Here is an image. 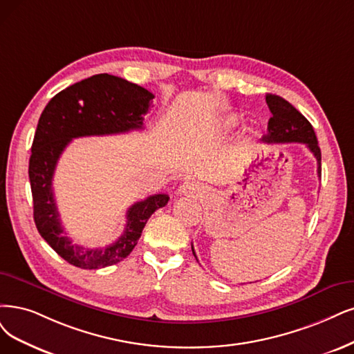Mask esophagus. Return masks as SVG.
Returning a JSON list of instances; mask_svg holds the SVG:
<instances>
[{
  "instance_id": "34e87169",
  "label": "esophagus",
  "mask_w": 354,
  "mask_h": 354,
  "mask_svg": "<svg viewBox=\"0 0 354 354\" xmlns=\"http://www.w3.org/2000/svg\"><path fill=\"white\" fill-rule=\"evenodd\" d=\"M178 192L182 195H192V197H201L205 192L204 187L195 180H187L178 188Z\"/></svg>"
}]
</instances>
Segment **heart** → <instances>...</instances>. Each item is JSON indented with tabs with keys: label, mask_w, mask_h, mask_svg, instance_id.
I'll return each instance as SVG.
<instances>
[{
	"label": "heart",
	"mask_w": 354,
	"mask_h": 354,
	"mask_svg": "<svg viewBox=\"0 0 354 354\" xmlns=\"http://www.w3.org/2000/svg\"><path fill=\"white\" fill-rule=\"evenodd\" d=\"M234 125H236V120H234V118H227V120H225L223 124H221V127H223L225 129H230Z\"/></svg>",
	"instance_id": "1"
}]
</instances>
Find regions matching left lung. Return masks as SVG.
<instances>
[{
    "label": "left lung",
    "instance_id": "1",
    "mask_svg": "<svg viewBox=\"0 0 354 354\" xmlns=\"http://www.w3.org/2000/svg\"><path fill=\"white\" fill-rule=\"evenodd\" d=\"M268 108L272 113L268 121L267 134L263 137L264 142H302L315 156L318 163V176L321 178V149L318 146V140L310 122L300 113L292 103L277 95L266 96ZM192 254L195 255L194 246ZM198 261V259H197Z\"/></svg>",
    "mask_w": 354,
    "mask_h": 354
}]
</instances>
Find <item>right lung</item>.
Returning a JSON list of instances; mask_svg holds the SVG:
<instances>
[{
    "label": "right lung",
    "mask_w": 354,
    "mask_h": 354,
    "mask_svg": "<svg viewBox=\"0 0 354 354\" xmlns=\"http://www.w3.org/2000/svg\"><path fill=\"white\" fill-rule=\"evenodd\" d=\"M153 99L147 88L121 77L96 74L59 91L39 118L29 160L33 218L41 236L71 266L97 270L118 264L134 250L150 216L169 201V195L154 194L133 204L121 238L104 248H83L64 233L52 189L57 163L73 138L142 129Z\"/></svg>",
    "instance_id": "1"
}]
</instances>
